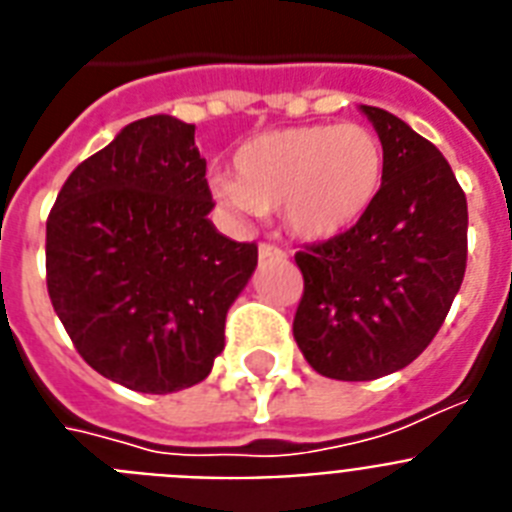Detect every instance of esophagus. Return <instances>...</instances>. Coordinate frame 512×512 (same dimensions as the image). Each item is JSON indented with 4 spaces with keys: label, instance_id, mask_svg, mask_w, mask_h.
<instances>
[{
    "label": "esophagus",
    "instance_id": "esophagus-1",
    "mask_svg": "<svg viewBox=\"0 0 512 512\" xmlns=\"http://www.w3.org/2000/svg\"><path fill=\"white\" fill-rule=\"evenodd\" d=\"M257 255H260V260H283L286 252L281 247H276V244H260Z\"/></svg>",
    "mask_w": 512,
    "mask_h": 512
}]
</instances>
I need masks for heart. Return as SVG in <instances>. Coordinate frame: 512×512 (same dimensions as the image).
<instances>
[{
  "instance_id": "obj_1",
  "label": "heart",
  "mask_w": 512,
  "mask_h": 512,
  "mask_svg": "<svg viewBox=\"0 0 512 512\" xmlns=\"http://www.w3.org/2000/svg\"><path fill=\"white\" fill-rule=\"evenodd\" d=\"M382 182L385 148L369 127L299 124L244 140L213 192L236 216L281 208L291 234L328 242L367 216Z\"/></svg>"
}]
</instances>
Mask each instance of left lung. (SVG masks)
<instances>
[{
  "label": "left lung",
  "mask_w": 512,
  "mask_h": 512,
  "mask_svg": "<svg viewBox=\"0 0 512 512\" xmlns=\"http://www.w3.org/2000/svg\"><path fill=\"white\" fill-rule=\"evenodd\" d=\"M385 148L377 203L346 234L296 252L294 338L309 367L362 382L427 349L466 273V195L450 163L403 119L362 106Z\"/></svg>",
  "instance_id": "8db88e82"
}]
</instances>
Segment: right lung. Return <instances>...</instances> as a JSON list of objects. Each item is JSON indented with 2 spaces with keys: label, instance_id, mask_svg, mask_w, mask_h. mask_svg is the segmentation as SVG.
Returning a JSON list of instances; mask_svg holds the SVG:
<instances>
[{
  "label": "right lung",
  "instance_id": "right-lung-1",
  "mask_svg": "<svg viewBox=\"0 0 512 512\" xmlns=\"http://www.w3.org/2000/svg\"><path fill=\"white\" fill-rule=\"evenodd\" d=\"M195 124H127L64 182L46 221V286L98 375L137 393L203 382L226 312L255 273L257 244L210 223Z\"/></svg>",
  "mask_w": 512,
  "mask_h": 512
}]
</instances>
